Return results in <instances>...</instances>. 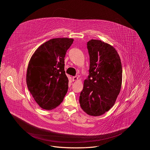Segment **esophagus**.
<instances>
[{
	"mask_svg": "<svg viewBox=\"0 0 150 150\" xmlns=\"http://www.w3.org/2000/svg\"><path fill=\"white\" fill-rule=\"evenodd\" d=\"M78 79H79L78 77L74 76V77H73V78H72V81H77Z\"/></svg>",
	"mask_w": 150,
	"mask_h": 150,
	"instance_id": "esophagus-1",
	"label": "esophagus"
}]
</instances>
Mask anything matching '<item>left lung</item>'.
Wrapping results in <instances>:
<instances>
[{
  "label": "left lung",
  "instance_id": "8db88e82",
  "mask_svg": "<svg viewBox=\"0 0 150 150\" xmlns=\"http://www.w3.org/2000/svg\"><path fill=\"white\" fill-rule=\"evenodd\" d=\"M89 74L84 83L79 102L81 108L92 116H99L114 106L122 78L120 56L109 44L92 39L87 43Z\"/></svg>",
  "mask_w": 150,
  "mask_h": 150
}]
</instances>
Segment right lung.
Masks as SVG:
<instances>
[{"instance_id":"1","label":"right lung","mask_w":150,"mask_h":150,"mask_svg":"<svg viewBox=\"0 0 150 150\" xmlns=\"http://www.w3.org/2000/svg\"><path fill=\"white\" fill-rule=\"evenodd\" d=\"M73 41L66 38L52 39L42 44L29 61L26 84L36 102L43 109L58 107L67 92L64 57Z\"/></svg>"}]
</instances>
